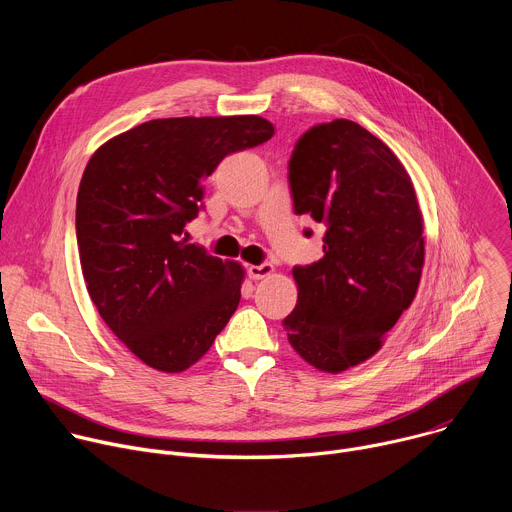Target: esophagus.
I'll use <instances>...</instances> for the list:
<instances>
[{"label":"esophagus","mask_w":512,"mask_h":512,"mask_svg":"<svg viewBox=\"0 0 512 512\" xmlns=\"http://www.w3.org/2000/svg\"><path fill=\"white\" fill-rule=\"evenodd\" d=\"M247 273H249V277L251 279H265V277H269L271 273H273V265L271 263H261V265H249L247 267Z\"/></svg>","instance_id":"34e87169"}]
</instances>
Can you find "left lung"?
Returning a JSON list of instances; mask_svg holds the SVG:
<instances>
[{
  "mask_svg": "<svg viewBox=\"0 0 512 512\" xmlns=\"http://www.w3.org/2000/svg\"><path fill=\"white\" fill-rule=\"evenodd\" d=\"M289 186L296 214L324 231V257L294 267L298 304L283 330L308 364L336 375L377 354L411 306L425 259L423 214L399 158L350 119L300 137Z\"/></svg>",
  "mask_w": 512,
  "mask_h": 512,
  "instance_id": "8db88e82",
  "label": "left lung"
}]
</instances>
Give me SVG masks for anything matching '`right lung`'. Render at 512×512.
Segmentation results:
<instances>
[{
	"label": "right lung",
	"mask_w": 512,
	"mask_h": 512,
	"mask_svg": "<svg viewBox=\"0 0 512 512\" xmlns=\"http://www.w3.org/2000/svg\"><path fill=\"white\" fill-rule=\"evenodd\" d=\"M273 133L259 115L152 119L91 156L77 194L83 275L103 322L148 367L190 369L235 314L243 265L188 243L184 227L221 160Z\"/></svg>",
	"instance_id": "obj_1"
}]
</instances>
